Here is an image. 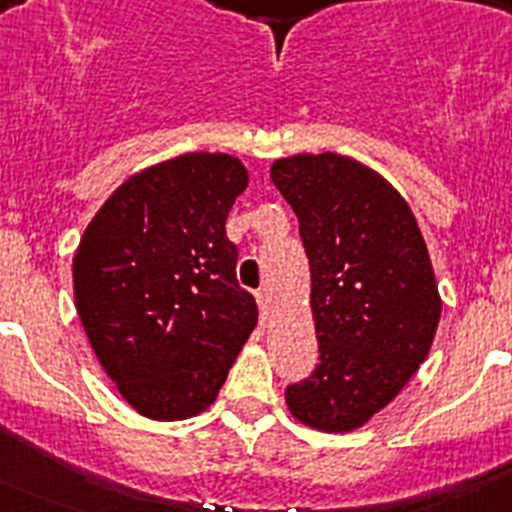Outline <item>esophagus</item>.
Wrapping results in <instances>:
<instances>
[{"instance_id": "obj_1", "label": "esophagus", "mask_w": 512, "mask_h": 512, "mask_svg": "<svg viewBox=\"0 0 512 512\" xmlns=\"http://www.w3.org/2000/svg\"><path fill=\"white\" fill-rule=\"evenodd\" d=\"M256 302H259V318H261V325H269L271 320V300L266 292H259L256 295Z\"/></svg>"}]
</instances>
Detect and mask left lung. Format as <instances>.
Segmentation results:
<instances>
[{
	"mask_svg": "<svg viewBox=\"0 0 512 512\" xmlns=\"http://www.w3.org/2000/svg\"><path fill=\"white\" fill-rule=\"evenodd\" d=\"M271 182L300 220L320 354L284 392L289 413L318 431H354L431 351L441 320L431 256L408 202L354 158H279Z\"/></svg>",
	"mask_w": 512,
	"mask_h": 512,
	"instance_id": "left-lung-1",
	"label": "left lung"
}]
</instances>
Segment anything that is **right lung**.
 Returning <instances> with one entry per match:
<instances>
[{
  "mask_svg": "<svg viewBox=\"0 0 512 512\" xmlns=\"http://www.w3.org/2000/svg\"><path fill=\"white\" fill-rule=\"evenodd\" d=\"M246 166L184 153L117 187L74 256L76 310L104 372L140 415L184 420L215 402L259 320L225 235Z\"/></svg>",
  "mask_w": 512,
  "mask_h": 512,
  "instance_id": "right-lung-1",
  "label": "right lung"
}]
</instances>
